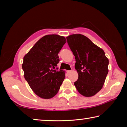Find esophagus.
Listing matches in <instances>:
<instances>
[{"instance_id":"34e87169","label":"esophagus","mask_w":127,"mask_h":127,"mask_svg":"<svg viewBox=\"0 0 127 127\" xmlns=\"http://www.w3.org/2000/svg\"><path fill=\"white\" fill-rule=\"evenodd\" d=\"M72 72V70H66V72H67V73H70V72Z\"/></svg>"}]
</instances>
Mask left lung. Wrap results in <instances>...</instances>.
Segmentation results:
<instances>
[{"instance_id":"obj_1","label":"left lung","mask_w":127,"mask_h":127,"mask_svg":"<svg viewBox=\"0 0 127 127\" xmlns=\"http://www.w3.org/2000/svg\"><path fill=\"white\" fill-rule=\"evenodd\" d=\"M75 57V69L78 78L74 85L79 93L91 97L100 91L108 73L109 60L104 50L81 34L66 37Z\"/></svg>"}]
</instances>
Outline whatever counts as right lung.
<instances>
[{"instance_id": "obj_1", "label": "right lung", "mask_w": 127, "mask_h": 127, "mask_svg": "<svg viewBox=\"0 0 127 127\" xmlns=\"http://www.w3.org/2000/svg\"><path fill=\"white\" fill-rule=\"evenodd\" d=\"M65 42L64 36H44L23 57L25 78L38 97L49 99L59 91L65 78V71L55 68L59 62L58 54Z\"/></svg>"}]
</instances>
